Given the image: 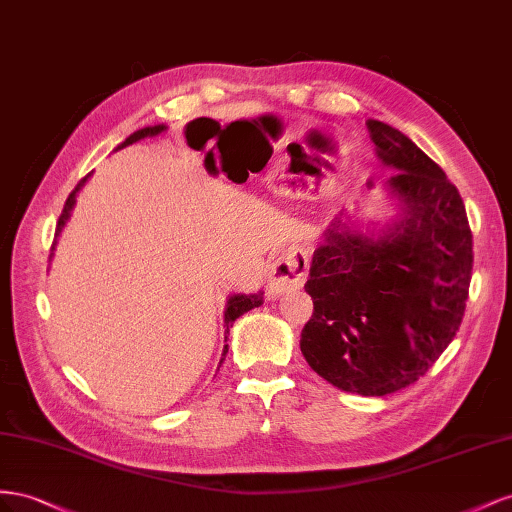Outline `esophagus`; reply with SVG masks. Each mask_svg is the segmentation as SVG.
<instances>
[{
	"label": "esophagus",
	"mask_w": 512,
	"mask_h": 512,
	"mask_svg": "<svg viewBox=\"0 0 512 512\" xmlns=\"http://www.w3.org/2000/svg\"><path fill=\"white\" fill-rule=\"evenodd\" d=\"M311 266V255L306 248H289L287 253L279 257L272 270V287L276 291H287V289H300L309 276Z\"/></svg>",
	"instance_id": "34e87169"
}]
</instances>
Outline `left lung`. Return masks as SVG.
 Instances as JSON below:
<instances>
[{
    "label": "left lung",
    "mask_w": 512,
    "mask_h": 512,
    "mask_svg": "<svg viewBox=\"0 0 512 512\" xmlns=\"http://www.w3.org/2000/svg\"><path fill=\"white\" fill-rule=\"evenodd\" d=\"M390 188L405 206L392 231L367 236L334 221L304 289L313 315L302 356L326 382L384 397L425 375L455 339L472 281V229L440 165L384 122H367Z\"/></svg>",
    "instance_id": "left-lung-1"
}]
</instances>
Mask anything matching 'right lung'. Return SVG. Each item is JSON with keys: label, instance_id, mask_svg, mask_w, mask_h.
Returning <instances> with one entry per match:
<instances>
[{"label": "right lung", "instance_id": "1", "mask_svg": "<svg viewBox=\"0 0 512 512\" xmlns=\"http://www.w3.org/2000/svg\"><path fill=\"white\" fill-rule=\"evenodd\" d=\"M165 130V126H148V128H141V130H137V133H133L130 135L120 148H126V145H130V143H135V141H139V139H143V137H152V135H158V133H163ZM85 180H87V175L85 178L75 186V191H72L70 195H68V199H66V203H64V210H62V214H60V221H57V233L62 231V227H64V223L68 221V216H70V210H72V206H75V195H77V191L79 188L85 184ZM261 304V294H253V296H242V294H238V296H231L229 298V302H227V311H225V326H227V332H229V328H231V324L233 321H236L240 315H244L246 311H251V309H255V306H259ZM227 339V337H225ZM227 354V345H225V352H223V356Z\"/></svg>", "mask_w": 512, "mask_h": 512}]
</instances>
